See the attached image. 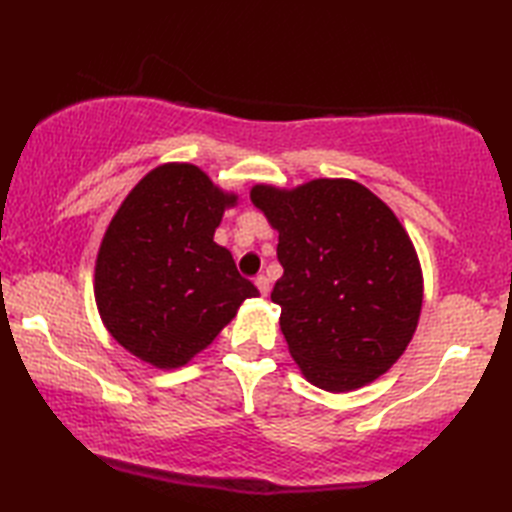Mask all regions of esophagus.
Masks as SVG:
<instances>
[{
    "mask_svg": "<svg viewBox=\"0 0 512 512\" xmlns=\"http://www.w3.org/2000/svg\"><path fill=\"white\" fill-rule=\"evenodd\" d=\"M256 287H258V291L263 296H267L269 294V289H271V285H269V278L265 276V274H260V276H256Z\"/></svg>",
    "mask_w": 512,
    "mask_h": 512,
    "instance_id": "obj_1",
    "label": "esophagus"
}]
</instances>
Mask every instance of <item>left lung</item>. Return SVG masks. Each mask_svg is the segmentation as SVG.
I'll list each match as a JSON object with an SVG mask.
<instances>
[{
	"mask_svg": "<svg viewBox=\"0 0 512 512\" xmlns=\"http://www.w3.org/2000/svg\"><path fill=\"white\" fill-rule=\"evenodd\" d=\"M252 203L278 232L285 271L271 300L302 375L342 393L387 373L422 311L420 260L398 216L349 179L254 185Z\"/></svg>",
	"mask_w": 512,
	"mask_h": 512,
	"instance_id": "8db88e82",
	"label": "left lung"
}]
</instances>
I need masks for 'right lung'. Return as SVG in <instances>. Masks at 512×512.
I'll return each instance as SVG.
<instances>
[{"label":"right lung","mask_w":512,"mask_h":512,"mask_svg":"<svg viewBox=\"0 0 512 512\" xmlns=\"http://www.w3.org/2000/svg\"><path fill=\"white\" fill-rule=\"evenodd\" d=\"M232 205L236 194L190 163L159 165L125 196L99 247L95 298L103 325L132 356L183 367L258 296L214 243Z\"/></svg>","instance_id":"add662e5"}]
</instances>
